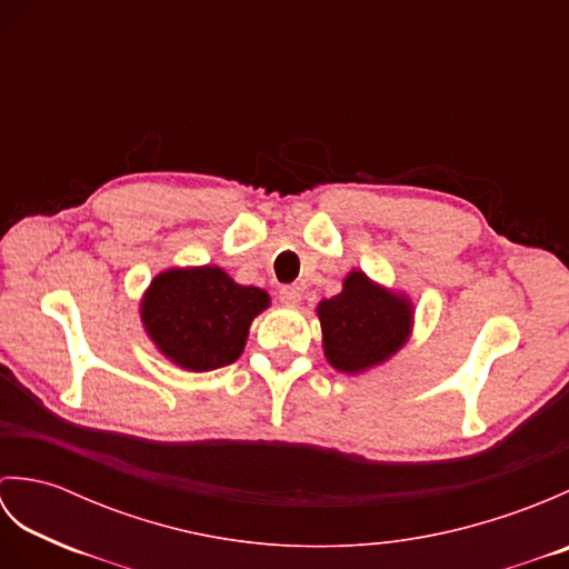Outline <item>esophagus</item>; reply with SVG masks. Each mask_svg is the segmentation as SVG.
I'll use <instances>...</instances> for the list:
<instances>
[{
	"mask_svg": "<svg viewBox=\"0 0 569 569\" xmlns=\"http://www.w3.org/2000/svg\"><path fill=\"white\" fill-rule=\"evenodd\" d=\"M278 300H281L283 306H298L300 303V288L298 286H283L281 291H278Z\"/></svg>",
	"mask_w": 569,
	"mask_h": 569,
	"instance_id": "esophagus-1",
	"label": "esophagus"
}]
</instances>
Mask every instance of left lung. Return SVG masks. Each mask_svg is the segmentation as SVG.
Listing matches in <instances>:
<instances>
[{"label":"left lung","instance_id":"8db88e82","mask_svg":"<svg viewBox=\"0 0 569 569\" xmlns=\"http://www.w3.org/2000/svg\"><path fill=\"white\" fill-rule=\"evenodd\" d=\"M328 365L347 377H359L386 365L413 335L416 306L406 291L373 281L352 269L342 291L316 308Z\"/></svg>","mask_w":569,"mask_h":569}]
</instances>
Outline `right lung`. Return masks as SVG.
I'll return each mask as SVG.
<instances>
[{
    "instance_id": "right-lung-1",
    "label": "right lung",
    "mask_w": 569,
    "mask_h": 569,
    "mask_svg": "<svg viewBox=\"0 0 569 569\" xmlns=\"http://www.w3.org/2000/svg\"><path fill=\"white\" fill-rule=\"evenodd\" d=\"M271 306L220 266H171L151 278L139 318L156 352L183 371H214L244 352L253 318Z\"/></svg>"
}]
</instances>
